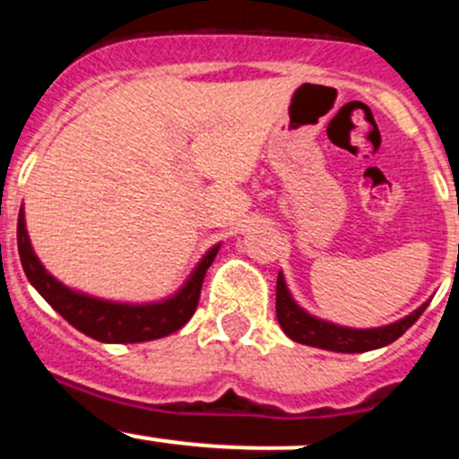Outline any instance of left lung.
I'll return each mask as SVG.
<instances>
[{
  "label": "left lung",
  "mask_w": 459,
  "mask_h": 459,
  "mask_svg": "<svg viewBox=\"0 0 459 459\" xmlns=\"http://www.w3.org/2000/svg\"><path fill=\"white\" fill-rule=\"evenodd\" d=\"M429 307V302L420 307V309L412 311L406 318L397 320L393 325H385V327H375V329H352V327H341V325L327 323V320H320L316 316L307 314L302 307L296 305V300L289 293L287 284H284L282 273H278V287H275V316H278V323L282 327V332L287 333L291 341L302 342V345H311V348L320 350H332V352H368V350L384 348L390 345L393 341H397L408 327L417 323L424 309Z\"/></svg>",
  "instance_id": "8db88e82"
}]
</instances>
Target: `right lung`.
I'll use <instances>...</instances> for the list:
<instances>
[{
	"instance_id": "obj_1",
	"label": "right lung",
	"mask_w": 459,
	"mask_h": 459,
	"mask_svg": "<svg viewBox=\"0 0 459 459\" xmlns=\"http://www.w3.org/2000/svg\"><path fill=\"white\" fill-rule=\"evenodd\" d=\"M17 248H20V260L29 282L78 332L100 342H143L168 336L193 318L199 293H202L204 275L215 260L220 244L202 257L197 269L190 273V278L175 296L161 302H148V305L102 300V298L74 291L57 282L33 253L29 233H26L24 211H20V220H17Z\"/></svg>"
}]
</instances>
